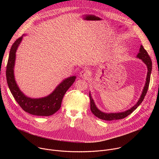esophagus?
Listing matches in <instances>:
<instances>
[{
	"label": "esophagus",
	"instance_id": "1",
	"mask_svg": "<svg viewBox=\"0 0 159 159\" xmlns=\"http://www.w3.org/2000/svg\"><path fill=\"white\" fill-rule=\"evenodd\" d=\"M89 71L88 70H83L80 72V75L82 77H84V78H86L88 77L89 75Z\"/></svg>",
	"mask_w": 159,
	"mask_h": 159
}]
</instances>
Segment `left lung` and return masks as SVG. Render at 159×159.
Returning <instances> with one entry per match:
<instances>
[{"instance_id":"8db88e82","label":"left lung","mask_w":159,"mask_h":159,"mask_svg":"<svg viewBox=\"0 0 159 159\" xmlns=\"http://www.w3.org/2000/svg\"><path fill=\"white\" fill-rule=\"evenodd\" d=\"M137 58L142 60V61L146 64L147 69H148V72H147V79H146V82L145 87L143 89V91L142 93V95L138 101L137 103L135 105H134L132 107H131L129 109L121 112H116V113H105L102 111H101L99 109H98L96 107L94 100L93 99L91 95H90V93H89V98H90V110H91L92 112L98 118L103 120H106V121H112V120H121L126 118L129 115H130L131 112H133L136 109H137L140 104L142 103L143 100L144 99L145 96H146V94L147 93V90L148 89L149 84H150V74L152 72V63L151 58L150 56L148 55L147 52L145 50L143 47L142 45H141L139 53L137 55Z\"/></svg>"}]
</instances>
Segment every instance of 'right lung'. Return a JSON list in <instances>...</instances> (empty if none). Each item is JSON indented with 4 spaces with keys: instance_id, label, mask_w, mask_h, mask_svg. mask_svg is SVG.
I'll list each match as a JSON object with an SVG mask.
<instances>
[{
    "instance_id": "right-lung-1",
    "label": "right lung",
    "mask_w": 159,
    "mask_h": 159,
    "mask_svg": "<svg viewBox=\"0 0 159 159\" xmlns=\"http://www.w3.org/2000/svg\"><path fill=\"white\" fill-rule=\"evenodd\" d=\"M22 39V36L16 40L9 52L6 69V78L9 88L16 102L25 111L35 116L52 115L60 109L65 93L75 82L76 77L72 76L63 80L48 96L39 99H32L26 96L18 87L14 75L16 52Z\"/></svg>"
}]
</instances>
